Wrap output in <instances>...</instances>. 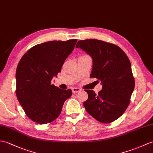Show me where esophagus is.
Returning a JSON list of instances; mask_svg holds the SVG:
<instances>
[{
  "label": "esophagus",
  "mask_w": 153,
  "mask_h": 153,
  "mask_svg": "<svg viewBox=\"0 0 153 153\" xmlns=\"http://www.w3.org/2000/svg\"><path fill=\"white\" fill-rule=\"evenodd\" d=\"M81 91V89H80L79 88H77V87H74L72 88V92L73 93H79V92Z\"/></svg>",
  "instance_id": "34e87169"
}]
</instances>
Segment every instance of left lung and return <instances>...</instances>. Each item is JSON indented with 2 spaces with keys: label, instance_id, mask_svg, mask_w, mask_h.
<instances>
[{
  "label": "left lung",
  "instance_id": "1",
  "mask_svg": "<svg viewBox=\"0 0 153 153\" xmlns=\"http://www.w3.org/2000/svg\"><path fill=\"white\" fill-rule=\"evenodd\" d=\"M79 48L93 59L91 77L101 81L102 90L97 94L86 90L88 99L83 102L88 114L102 123H110L121 116L128 106L135 81L131 64L118 46L96 39L79 40Z\"/></svg>",
  "mask_w": 153,
  "mask_h": 153
}]
</instances>
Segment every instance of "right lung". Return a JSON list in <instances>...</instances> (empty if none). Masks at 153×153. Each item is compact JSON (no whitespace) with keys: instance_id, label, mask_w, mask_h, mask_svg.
I'll use <instances>...</instances> for the list:
<instances>
[{"instance_id":"add662e5","label":"right lung","mask_w":153,"mask_h":153,"mask_svg":"<svg viewBox=\"0 0 153 153\" xmlns=\"http://www.w3.org/2000/svg\"><path fill=\"white\" fill-rule=\"evenodd\" d=\"M76 39L50 41L33 46L17 65L16 96L28 117L38 124L53 122L60 114L64 103L72 94L51 85L72 52Z\"/></svg>"}]
</instances>
